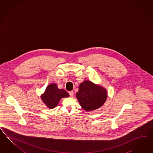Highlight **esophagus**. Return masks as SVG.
Segmentation results:
<instances>
[{"label":"esophagus","mask_w":153,"mask_h":153,"mask_svg":"<svg viewBox=\"0 0 153 153\" xmlns=\"http://www.w3.org/2000/svg\"><path fill=\"white\" fill-rule=\"evenodd\" d=\"M69 94H70V96L71 97H72V96H74V91H70V92H69Z\"/></svg>","instance_id":"34e87169"}]
</instances>
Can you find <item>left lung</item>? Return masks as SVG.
Masks as SVG:
<instances>
[{"mask_svg":"<svg viewBox=\"0 0 153 153\" xmlns=\"http://www.w3.org/2000/svg\"><path fill=\"white\" fill-rule=\"evenodd\" d=\"M76 96L81 108L86 111H91L103 105L108 98V92L101 85L86 80L79 85Z\"/></svg>","mask_w":153,"mask_h":153,"instance_id":"1","label":"left lung"}]
</instances>
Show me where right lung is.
<instances>
[{"label":"right lung","mask_w":153,"mask_h":153,"mask_svg":"<svg viewBox=\"0 0 153 153\" xmlns=\"http://www.w3.org/2000/svg\"><path fill=\"white\" fill-rule=\"evenodd\" d=\"M70 95L63 89H59L56 83L48 85L41 98L45 106L50 109L56 108L62 98L68 97Z\"/></svg>","instance_id":"obj_1"}]
</instances>
